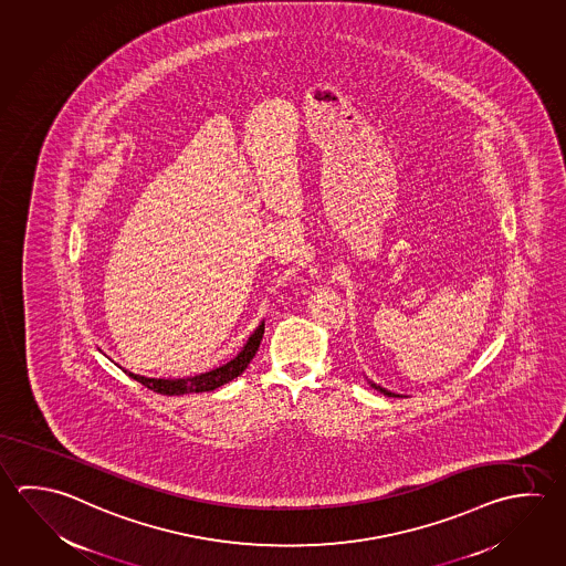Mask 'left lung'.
<instances>
[{"mask_svg":"<svg viewBox=\"0 0 566 566\" xmlns=\"http://www.w3.org/2000/svg\"><path fill=\"white\" fill-rule=\"evenodd\" d=\"M367 379V377H365ZM367 382H369L370 387L373 389H377V391L382 392L385 397H402V395H397V392L389 391V389H385V387H380V385H377V382H373V380L367 379Z\"/></svg>","mask_w":566,"mask_h":566,"instance_id":"1","label":"left lung"}]
</instances>
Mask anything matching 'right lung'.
<instances>
[{
	"label": "right lung",
	"instance_id": "obj_1",
	"mask_svg": "<svg viewBox=\"0 0 566 566\" xmlns=\"http://www.w3.org/2000/svg\"><path fill=\"white\" fill-rule=\"evenodd\" d=\"M263 333H265V321L259 323L258 329L249 335L245 345L241 347V350L237 353L233 359L227 360L226 365H221V367L199 373V375H193V377H177V379H171V377H167V379L165 377H145V375H137V373L125 369V367L117 365V363L115 365L124 370V373H127L132 379L142 382L151 391L161 392V395L216 391L217 387H221V385H226L229 380L235 379L247 369V365L251 363V359L258 353L259 343L263 339Z\"/></svg>",
	"mask_w": 566,
	"mask_h": 566
}]
</instances>
